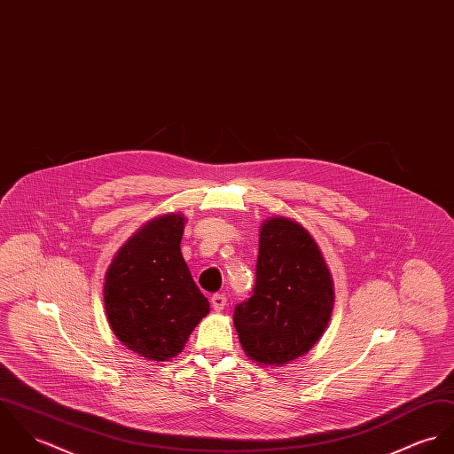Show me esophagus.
Masks as SVG:
<instances>
[{"label": "esophagus", "mask_w": 454, "mask_h": 454, "mask_svg": "<svg viewBox=\"0 0 454 454\" xmlns=\"http://www.w3.org/2000/svg\"><path fill=\"white\" fill-rule=\"evenodd\" d=\"M226 301H228V298L224 296V294H214L212 298H210V302H212V308L215 309V311H223L224 309V306H226Z\"/></svg>", "instance_id": "34e87169"}]
</instances>
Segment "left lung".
Listing matches in <instances>:
<instances>
[{"label":"left lung","instance_id":"obj_1","mask_svg":"<svg viewBox=\"0 0 454 454\" xmlns=\"http://www.w3.org/2000/svg\"><path fill=\"white\" fill-rule=\"evenodd\" d=\"M333 302L331 273L309 233L287 217L268 219L251 298L233 313L246 353L270 365L301 356L324 334Z\"/></svg>","mask_w":454,"mask_h":454}]
</instances>
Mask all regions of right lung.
I'll return each instance as SVG.
<instances>
[{
	"label": "right lung",
	"mask_w": 454,
	"mask_h": 454,
	"mask_svg": "<svg viewBox=\"0 0 454 454\" xmlns=\"http://www.w3.org/2000/svg\"><path fill=\"white\" fill-rule=\"evenodd\" d=\"M184 217L167 214L143 226L114 255L104 282V306L116 338L150 360L184 348L208 313V301L181 254Z\"/></svg>",
	"instance_id": "1"
}]
</instances>
